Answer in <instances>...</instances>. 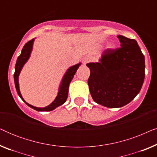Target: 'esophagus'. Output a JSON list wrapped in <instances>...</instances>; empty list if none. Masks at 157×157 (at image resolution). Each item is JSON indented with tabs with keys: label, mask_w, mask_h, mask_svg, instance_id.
I'll return each mask as SVG.
<instances>
[{
	"label": "esophagus",
	"mask_w": 157,
	"mask_h": 157,
	"mask_svg": "<svg viewBox=\"0 0 157 157\" xmlns=\"http://www.w3.org/2000/svg\"><path fill=\"white\" fill-rule=\"evenodd\" d=\"M89 61H90V57H89V56H85V57L83 59V64L87 63L88 62H89Z\"/></svg>",
	"instance_id": "1"
}]
</instances>
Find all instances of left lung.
Wrapping results in <instances>:
<instances>
[{"label":"left lung","mask_w":157,"mask_h":157,"mask_svg":"<svg viewBox=\"0 0 157 157\" xmlns=\"http://www.w3.org/2000/svg\"><path fill=\"white\" fill-rule=\"evenodd\" d=\"M121 47L107 48L99 62L86 65L88 84L94 101L108 108H119L139 93L145 77L144 56L136 40L118 36Z\"/></svg>","instance_id":"1"}]
</instances>
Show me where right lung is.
Wrapping results in <instances>:
<instances>
[{"label": "right lung", "instance_id": "right-lung-1", "mask_svg": "<svg viewBox=\"0 0 157 157\" xmlns=\"http://www.w3.org/2000/svg\"><path fill=\"white\" fill-rule=\"evenodd\" d=\"M34 41V39H31L29 40V42H27L26 44H25V46H23L22 49V51H21V55L18 57V59H17L16 66H15V73H14V81H15V86H16V89L17 91V93H18V96H20L21 99H22L23 101H24L25 104H26L28 106L31 107V108L35 109L36 111H52L53 109L56 108V107L61 106L63 104V103L66 102V99H67L68 97V86H69V84L71 81L74 78L75 74H76L77 69L79 67V66L81 65V63H78L76 65H74L71 66V67L69 68L67 71V72L66 73V74L64 75L63 80H62L61 85L60 86V89L59 94H58V96L56 98H55V100L51 103L50 105L47 106L46 107H44V108H38V107H35L32 105L28 104L23 99L22 96H21L20 90H19V84H18V76L19 74H20V72L21 69H22L23 65H24L25 62L28 61V59H29L30 55H31V52L32 51V48H33V43Z\"/></svg>", "mask_w": 157, "mask_h": 157}]
</instances>
